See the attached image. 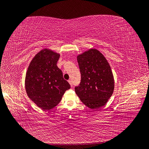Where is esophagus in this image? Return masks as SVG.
I'll return each mask as SVG.
<instances>
[{
  "instance_id": "obj_1",
  "label": "esophagus",
  "mask_w": 149,
  "mask_h": 149,
  "mask_svg": "<svg viewBox=\"0 0 149 149\" xmlns=\"http://www.w3.org/2000/svg\"><path fill=\"white\" fill-rule=\"evenodd\" d=\"M68 82H69V84L70 85V86H73V85H72V80H71L70 79L68 80Z\"/></svg>"
}]
</instances>
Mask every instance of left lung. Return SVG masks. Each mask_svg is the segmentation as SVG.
<instances>
[{
    "instance_id": "left-lung-1",
    "label": "left lung",
    "mask_w": 149,
    "mask_h": 149,
    "mask_svg": "<svg viewBox=\"0 0 149 149\" xmlns=\"http://www.w3.org/2000/svg\"><path fill=\"white\" fill-rule=\"evenodd\" d=\"M81 80L75 91L81 101L91 109L105 105L114 90L112 70L103 54L90 49L77 56Z\"/></svg>"
}]
</instances>
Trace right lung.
<instances>
[{
    "label": "right lung",
    "instance_id": "right-lung-1",
    "mask_svg": "<svg viewBox=\"0 0 149 149\" xmlns=\"http://www.w3.org/2000/svg\"><path fill=\"white\" fill-rule=\"evenodd\" d=\"M59 58V54L43 49L31 61L26 72L25 88L27 96L44 111L58 105L65 91L70 88L56 65Z\"/></svg>",
    "mask_w": 149,
    "mask_h": 149
}]
</instances>
